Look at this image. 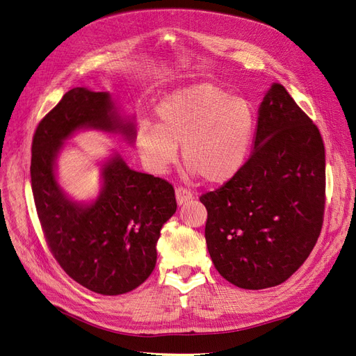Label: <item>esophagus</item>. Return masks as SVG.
I'll list each match as a JSON object with an SVG mask.
<instances>
[{
    "instance_id": "1",
    "label": "esophagus",
    "mask_w": 356,
    "mask_h": 356,
    "mask_svg": "<svg viewBox=\"0 0 356 356\" xmlns=\"http://www.w3.org/2000/svg\"><path fill=\"white\" fill-rule=\"evenodd\" d=\"M175 197H177L178 204H184L186 202L193 199V193L190 190H187L186 187H177Z\"/></svg>"
}]
</instances>
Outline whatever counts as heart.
Returning <instances> with one entry per match:
<instances>
[{
	"label": "heart",
	"instance_id": "1",
	"mask_svg": "<svg viewBox=\"0 0 356 356\" xmlns=\"http://www.w3.org/2000/svg\"><path fill=\"white\" fill-rule=\"evenodd\" d=\"M157 126L143 122L136 147L145 165L163 172L174 163L178 145L193 174L224 184L243 168L255 134L250 101L211 83L175 90L157 105Z\"/></svg>",
	"mask_w": 356,
	"mask_h": 356
}]
</instances>
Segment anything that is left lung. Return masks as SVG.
Returning <instances> with one entry per match:
<instances>
[{
  "label": "left lung",
  "mask_w": 356,
  "mask_h": 356,
  "mask_svg": "<svg viewBox=\"0 0 356 356\" xmlns=\"http://www.w3.org/2000/svg\"><path fill=\"white\" fill-rule=\"evenodd\" d=\"M200 202L212 263L230 284L263 289L306 261L325 211V148L319 129L273 83L258 111L254 153Z\"/></svg>",
  "instance_id": "left-lung-1"
}]
</instances>
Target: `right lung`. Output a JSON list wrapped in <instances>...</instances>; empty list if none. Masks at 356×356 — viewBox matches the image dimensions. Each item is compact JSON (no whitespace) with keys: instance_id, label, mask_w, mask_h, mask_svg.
<instances>
[{"instance_id":"1","label":"right lung","mask_w":356,"mask_h":356,"mask_svg":"<svg viewBox=\"0 0 356 356\" xmlns=\"http://www.w3.org/2000/svg\"><path fill=\"white\" fill-rule=\"evenodd\" d=\"M83 127L135 138L118 117L110 93L77 88L38 123L32 138L31 187L42 233L65 273L102 296L138 288L156 267V243L175 213V190L166 179L129 169L120 156L102 168L104 187L90 204L63 195L55 160L63 141Z\"/></svg>"}]
</instances>
